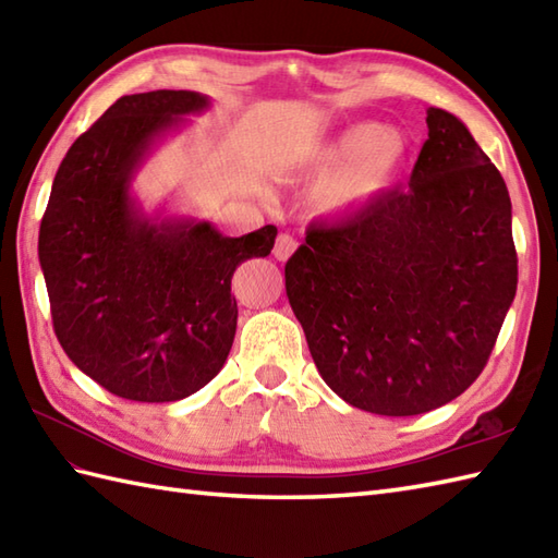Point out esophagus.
Returning <instances> with one entry per match:
<instances>
[{"label": "esophagus", "mask_w": 558, "mask_h": 558, "mask_svg": "<svg viewBox=\"0 0 558 558\" xmlns=\"http://www.w3.org/2000/svg\"><path fill=\"white\" fill-rule=\"evenodd\" d=\"M294 248H298V242H294L290 234H280L276 240V246H272V256L278 260H288L294 254Z\"/></svg>", "instance_id": "obj_1"}]
</instances>
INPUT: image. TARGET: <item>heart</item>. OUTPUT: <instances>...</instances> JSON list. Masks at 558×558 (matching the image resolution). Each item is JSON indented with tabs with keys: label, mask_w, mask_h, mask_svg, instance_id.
Returning <instances> with one entry per match:
<instances>
[{
	"label": "heart",
	"mask_w": 558,
	"mask_h": 558,
	"mask_svg": "<svg viewBox=\"0 0 558 558\" xmlns=\"http://www.w3.org/2000/svg\"><path fill=\"white\" fill-rule=\"evenodd\" d=\"M405 153L408 141L393 129L360 122L318 141L294 165L292 177L318 182L314 189L318 213H345L393 186Z\"/></svg>",
	"instance_id": "b5f03b06"
}]
</instances>
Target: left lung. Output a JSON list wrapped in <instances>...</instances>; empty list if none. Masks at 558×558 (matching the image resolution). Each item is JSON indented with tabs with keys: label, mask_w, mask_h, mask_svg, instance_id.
<instances>
[{
	"label": "left lung",
	"mask_w": 558,
	"mask_h": 558,
	"mask_svg": "<svg viewBox=\"0 0 558 558\" xmlns=\"http://www.w3.org/2000/svg\"><path fill=\"white\" fill-rule=\"evenodd\" d=\"M408 189L312 225L286 290L330 390L386 417L446 405L487 366L518 288L511 196L468 126L426 110Z\"/></svg>",
	"instance_id": "obj_1"
}]
</instances>
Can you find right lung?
<instances>
[{
    "label": "right lung",
    "instance_id": "right-lung-1",
    "mask_svg": "<svg viewBox=\"0 0 558 558\" xmlns=\"http://www.w3.org/2000/svg\"><path fill=\"white\" fill-rule=\"evenodd\" d=\"M206 108L194 90L117 100L66 150L40 222L59 345L126 400H182L222 369L236 330L234 270L276 244L272 225L222 236L192 218L153 220L132 198L153 141Z\"/></svg>",
    "mask_w": 558,
    "mask_h": 558
}]
</instances>
